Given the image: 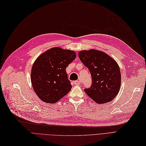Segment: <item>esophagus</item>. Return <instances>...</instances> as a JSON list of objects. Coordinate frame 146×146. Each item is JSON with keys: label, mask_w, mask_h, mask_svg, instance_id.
Masks as SVG:
<instances>
[{"label": "esophagus", "mask_w": 146, "mask_h": 146, "mask_svg": "<svg viewBox=\"0 0 146 146\" xmlns=\"http://www.w3.org/2000/svg\"><path fill=\"white\" fill-rule=\"evenodd\" d=\"M73 84L75 85H79L80 84V80H75V81H73Z\"/></svg>", "instance_id": "obj_1"}]
</instances>
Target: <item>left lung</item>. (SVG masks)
I'll list each match as a JSON object with an SVG mask.
<instances>
[{
  "instance_id": "8db88e82",
  "label": "left lung",
  "mask_w": 146,
  "mask_h": 146,
  "mask_svg": "<svg viewBox=\"0 0 146 146\" xmlns=\"http://www.w3.org/2000/svg\"><path fill=\"white\" fill-rule=\"evenodd\" d=\"M79 58L92 78V85L84 91L98 104L111 102L118 94L121 86L120 67L106 53L96 49L81 50Z\"/></svg>"
}]
</instances>
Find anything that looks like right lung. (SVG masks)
Listing matches in <instances>:
<instances>
[{
    "mask_svg": "<svg viewBox=\"0 0 146 146\" xmlns=\"http://www.w3.org/2000/svg\"><path fill=\"white\" fill-rule=\"evenodd\" d=\"M76 55L73 50L61 47L50 48L38 57L32 67V87L43 102L54 104L71 90L66 68Z\"/></svg>",
    "mask_w": 146,
    "mask_h": 146,
    "instance_id": "1",
    "label": "right lung"
}]
</instances>
